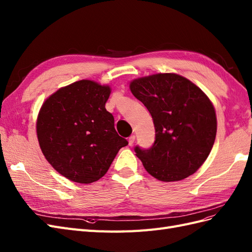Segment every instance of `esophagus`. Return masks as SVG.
<instances>
[{"label": "esophagus", "instance_id": "1", "mask_svg": "<svg viewBox=\"0 0 252 252\" xmlns=\"http://www.w3.org/2000/svg\"><path fill=\"white\" fill-rule=\"evenodd\" d=\"M134 140H135V135H134V134H132V135H130V137H129V139H128V144H129V146H132V145H133Z\"/></svg>", "mask_w": 252, "mask_h": 252}]
</instances>
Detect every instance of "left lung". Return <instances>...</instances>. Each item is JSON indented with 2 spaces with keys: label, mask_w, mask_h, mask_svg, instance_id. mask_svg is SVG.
<instances>
[{
  "label": "left lung",
  "mask_w": 252,
  "mask_h": 252,
  "mask_svg": "<svg viewBox=\"0 0 252 252\" xmlns=\"http://www.w3.org/2000/svg\"><path fill=\"white\" fill-rule=\"evenodd\" d=\"M132 94L154 120L152 147H134L146 171L161 181H179L206 161L216 137L214 107L192 81L173 73L155 74L130 83Z\"/></svg>",
  "instance_id": "left-lung-1"
}]
</instances>
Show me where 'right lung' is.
<instances>
[{"label": "right lung", "instance_id": "1", "mask_svg": "<svg viewBox=\"0 0 252 252\" xmlns=\"http://www.w3.org/2000/svg\"><path fill=\"white\" fill-rule=\"evenodd\" d=\"M109 95L108 86L84 79L52 94L40 109V148L50 164L71 181H97L128 144L105 108Z\"/></svg>", "mask_w": 252, "mask_h": 252}]
</instances>
